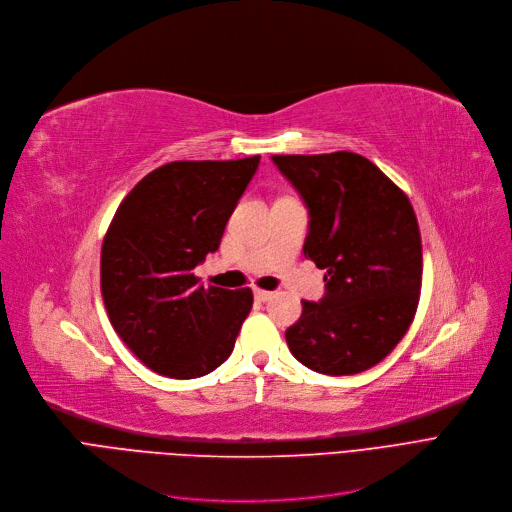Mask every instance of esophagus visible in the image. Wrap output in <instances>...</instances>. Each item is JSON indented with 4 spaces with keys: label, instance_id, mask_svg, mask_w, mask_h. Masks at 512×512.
<instances>
[{
    "label": "esophagus",
    "instance_id": "1",
    "mask_svg": "<svg viewBox=\"0 0 512 512\" xmlns=\"http://www.w3.org/2000/svg\"><path fill=\"white\" fill-rule=\"evenodd\" d=\"M254 298L258 302H269L273 298V291H266V289H254Z\"/></svg>",
    "mask_w": 512,
    "mask_h": 512
}]
</instances>
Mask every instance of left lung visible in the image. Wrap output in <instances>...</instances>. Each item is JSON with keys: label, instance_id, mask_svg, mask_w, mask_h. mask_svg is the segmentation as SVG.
<instances>
[{"label": "left lung", "instance_id": "1", "mask_svg": "<svg viewBox=\"0 0 512 512\" xmlns=\"http://www.w3.org/2000/svg\"><path fill=\"white\" fill-rule=\"evenodd\" d=\"M308 208L304 256L325 296L302 302L287 346L323 375L375 367L408 331L421 296V233L406 193L354 152L273 156Z\"/></svg>", "mask_w": 512, "mask_h": 512}]
</instances>
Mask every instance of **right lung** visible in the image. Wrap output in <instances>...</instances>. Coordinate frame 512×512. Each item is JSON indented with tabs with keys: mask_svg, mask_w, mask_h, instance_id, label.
Listing matches in <instances>:
<instances>
[{
	"mask_svg": "<svg viewBox=\"0 0 512 512\" xmlns=\"http://www.w3.org/2000/svg\"><path fill=\"white\" fill-rule=\"evenodd\" d=\"M260 156L179 160L145 175L120 202L102 243L108 319L145 367L173 379L212 373L231 356L252 289L193 275L221 246Z\"/></svg>",
	"mask_w": 512,
	"mask_h": 512,
	"instance_id": "obj_1",
	"label": "right lung"
}]
</instances>
